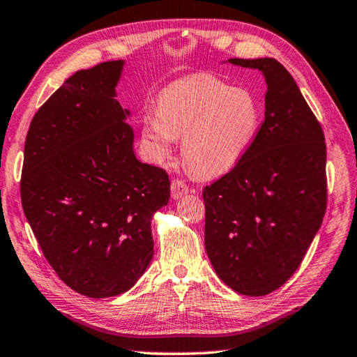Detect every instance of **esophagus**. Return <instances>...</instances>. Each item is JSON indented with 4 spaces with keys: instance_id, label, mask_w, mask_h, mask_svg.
Here are the masks:
<instances>
[{
    "instance_id": "34e87169",
    "label": "esophagus",
    "mask_w": 357,
    "mask_h": 357,
    "mask_svg": "<svg viewBox=\"0 0 357 357\" xmlns=\"http://www.w3.org/2000/svg\"><path fill=\"white\" fill-rule=\"evenodd\" d=\"M188 193V187L183 179H173L172 181V198L179 199L183 198L184 195Z\"/></svg>"
}]
</instances>
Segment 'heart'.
<instances>
[{"mask_svg":"<svg viewBox=\"0 0 357 357\" xmlns=\"http://www.w3.org/2000/svg\"><path fill=\"white\" fill-rule=\"evenodd\" d=\"M263 108L248 88H234L208 74H193L162 89L156 114L142 122V139L151 156L164 160L183 139L185 165L197 176L229 172L254 145Z\"/></svg>","mask_w":357,"mask_h":357,"instance_id":"1","label":"heart"}]
</instances>
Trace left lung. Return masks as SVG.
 I'll list each match as a JSON object with an SVG mask.
<instances>
[{
  "instance_id": "8db88e82",
  "label": "left lung",
  "mask_w": 357,
  "mask_h": 357,
  "mask_svg": "<svg viewBox=\"0 0 357 357\" xmlns=\"http://www.w3.org/2000/svg\"><path fill=\"white\" fill-rule=\"evenodd\" d=\"M229 63L263 73L266 111L250 150L202 190L204 243L229 288L261 297L289 280L322 225L326 145L322 127L282 63Z\"/></svg>"
}]
</instances>
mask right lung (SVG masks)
Instances as JSON below:
<instances>
[{
	"label": "right lung",
	"instance_id": "right-lung-1",
	"mask_svg": "<svg viewBox=\"0 0 357 357\" xmlns=\"http://www.w3.org/2000/svg\"><path fill=\"white\" fill-rule=\"evenodd\" d=\"M122 60L82 69L33 116L21 204L43 255L93 298L128 291L153 258L151 218L169 204L165 170L136 159L128 109L116 100Z\"/></svg>",
	"mask_w": 357,
	"mask_h": 357
}]
</instances>
